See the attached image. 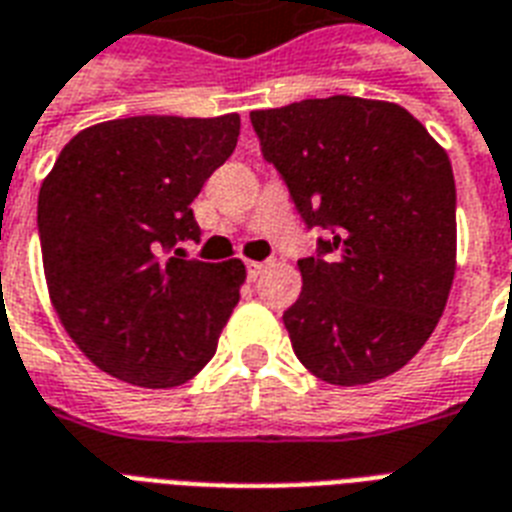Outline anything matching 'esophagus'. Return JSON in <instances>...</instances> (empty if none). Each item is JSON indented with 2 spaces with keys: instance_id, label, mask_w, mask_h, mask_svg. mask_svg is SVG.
Returning a JSON list of instances; mask_svg holds the SVG:
<instances>
[{
  "instance_id": "obj_1",
  "label": "esophagus",
  "mask_w": 512,
  "mask_h": 512,
  "mask_svg": "<svg viewBox=\"0 0 512 512\" xmlns=\"http://www.w3.org/2000/svg\"><path fill=\"white\" fill-rule=\"evenodd\" d=\"M263 271H265V263H255V260H249V263H247V273H249V279H252V281H255Z\"/></svg>"
}]
</instances>
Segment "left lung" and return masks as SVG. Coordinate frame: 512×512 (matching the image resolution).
<instances>
[{"label": "left lung", "instance_id": "1", "mask_svg": "<svg viewBox=\"0 0 512 512\" xmlns=\"http://www.w3.org/2000/svg\"><path fill=\"white\" fill-rule=\"evenodd\" d=\"M260 148L308 228L303 292L284 311L300 364L329 385H366L433 335L457 268L452 162L406 108L313 98L252 111Z\"/></svg>", "mask_w": 512, "mask_h": 512}]
</instances>
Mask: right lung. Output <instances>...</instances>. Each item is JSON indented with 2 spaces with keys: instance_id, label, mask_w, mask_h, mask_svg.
<instances>
[{
  "instance_id": "1",
  "label": "right lung",
  "mask_w": 512,
  "mask_h": 512,
  "mask_svg": "<svg viewBox=\"0 0 512 512\" xmlns=\"http://www.w3.org/2000/svg\"><path fill=\"white\" fill-rule=\"evenodd\" d=\"M239 114L130 116L68 140L39 191L52 308L92 364L140 388H175L209 364L247 279L201 263L191 201L233 154Z\"/></svg>"
}]
</instances>
